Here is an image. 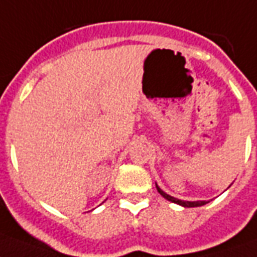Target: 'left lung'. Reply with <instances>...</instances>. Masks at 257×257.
<instances>
[{
	"label": "left lung",
	"instance_id": "1",
	"mask_svg": "<svg viewBox=\"0 0 257 257\" xmlns=\"http://www.w3.org/2000/svg\"><path fill=\"white\" fill-rule=\"evenodd\" d=\"M157 186V184H156ZM157 190H158V193L161 194L164 198H167L168 201H171V202H175V204H179L184 206V208H194V206H202V205L208 204L206 201H194V202H190V201H182V199L175 198V197H171V195H168L167 193H164L158 186H157Z\"/></svg>",
	"mask_w": 257,
	"mask_h": 257
}]
</instances>
